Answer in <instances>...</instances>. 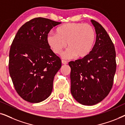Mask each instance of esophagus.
Returning <instances> with one entry per match:
<instances>
[{
	"label": "esophagus",
	"instance_id": "1",
	"mask_svg": "<svg viewBox=\"0 0 125 125\" xmlns=\"http://www.w3.org/2000/svg\"><path fill=\"white\" fill-rule=\"evenodd\" d=\"M61 62H62V64H64V65L68 64L67 61H65V60H62V61H61Z\"/></svg>",
	"mask_w": 125,
	"mask_h": 125
}]
</instances>
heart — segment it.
Segmentation results:
<instances>
[{
  "mask_svg": "<svg viewBox=\"0 0 125 125\" xmlns=\"http://www.w3.org/2000/svg\"><path fill=\"white\" fill-rule=\"evenodd\" d=\"M56 33H50L47 36L49 47L55 54H62L64 59L77 56L78 59L86 57L91 52L95 40L94 29L91 25L81 23H68L58 27Z\"/></svg>",
  "mask_w": 125,
  "mask_h": 125,
  "instance_id": "1",
  "label": "heart"
}]
</instances>
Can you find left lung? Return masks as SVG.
Masks as SVG:
<instances>
[{"label": "left lung", "instance_id": "8db88e82", "mask_svg": "<svg viewBox=\"0 0 125 125\" xmlns=\"http://www.w3.org/2000/svg\"><path fill=\"white\" fill-rule=\"evenodd\" d=\"M96 40L86 57L71 61V92L73 98L83 105L92 106L102 101L113 84L116 71L115 51L106 30L94 20Z\"/></svg>", "mask_w": 125, "mask_h": 125}]
</instances>
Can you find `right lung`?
I'll return each instance as SVG.
<instances>
[{"label":"right lung","mask_w":125,"mask_h":125,"mask_svg":"<svg viewBox=\"0 0 125 125\" xmlns=\"http://www.w3.org/2000/svg\"><path fill=\"white\" fill-rule=\"evenodd\" d=\"M61 23L33 19L20 27L13 39L9 54L10 74L17 93L26 101L39 103L52 93L61 61L49 47L47 36Z\"/></svg>","instance_id":"add662e5"}]
</instances>
